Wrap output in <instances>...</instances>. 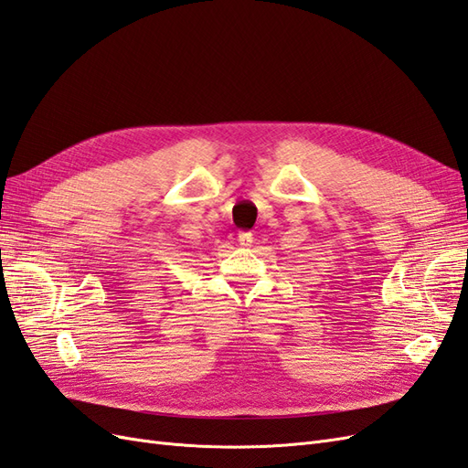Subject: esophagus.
Instances as JSON below:
<instances>
[{"instance_id": "esophagus-1", "label": "esophagus", "mask_w": 468, "mask_h": 468, "mask_svg": "<svg viewBox=\"0 0 468 468\" xmlns=\"http://www.w3.org/2000/svg\"><path fill=\"white\" fill-rule=\"evenodd\" d=\"M237 243L240 247H250L252 245V233H240L239 239H237Z\"/></svg>"}]
</instances>
